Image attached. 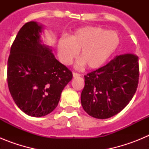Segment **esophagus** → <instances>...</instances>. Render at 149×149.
<instances>
[{
    "label": "esophagus",
    "instance_id": "34e87169",
    "mask_svg": "<svg viewBox=\"0 0 149 149\" xmlns=\"http://www.w3.org/2000/svg\"><path fill=\"white\" fill-rule=\"evenodd\" d=\"M72 74H73V77H80V76H81V74H80L76 73V72H73V73H72Z\"/></svg>",
    "mask_w": 149,
    "mask_h": 149
}]
</instances>
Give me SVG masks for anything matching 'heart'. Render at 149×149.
I'll return each mask as SVG.
<instances>
[{"mask_svg":"<svg viewBox=\"0 0 149 149\" xmlns=\"http://www.w3.org/2000/svg\"><path fill=\"white\" fill-rule=\"evenodd\" d=\"M120 45V36L113 30L100 27L88 26L79 28L68 38L57 42L60 60L64 65H70L80 51V66L86 65L91 69L103 66L113 56Z\"/></svg>","mask_w":149,"mask_h":149,"instance_id":"heart-1","label":"heart"}]
</instances>
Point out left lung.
<instances>
[{
  "instance_id": "1",
  "label": "left lung",
  "mask_w": 149,
  "mask_h": 149,
  "mask_svg": "<svg viewBox=\"0 0 149 149\" xmlns=\"http://www.w3.org/2000/svg\"><path fill=\"white\" fill-rule=\"evenodd\" d=\"M84 78L85 86L81 95L83 108L96 119H108L122 111L136 93L138 56L132 54L116 56Z\"/></svg>"
}]
</instances>
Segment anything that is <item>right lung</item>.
Returning <instances> with one entry per match:
<instances>
[{
  "label": "right lung",
  "instance_id": "1",
  "mask_svg": "<svg viewBox=\"0 0 149 149\" xmlns=\"http://www.w3.org/2000/svg\"><path fill=\"white\" fill-rule=\"evenodd\" d=\"M43 29L36 22L23 25L12 45L7 63L10 94L24 113L33 117L53 111L72 79V72L42 42Z\"/></svg>",
  "mask_w": 149,
  "mask_h": 149
}]
</instances>
